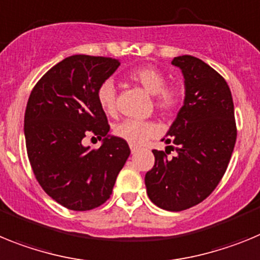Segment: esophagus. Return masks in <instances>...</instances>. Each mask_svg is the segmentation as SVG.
Masks as SVG:
<instances>
[{
	"label": "esophagus",
	"instance_id": "esophagus-1",
	"mask_svg": "<svg viewBox=\"0 0 260 260\" xmlns=\"http://www.w3.org/2000/svg\"><path fill=\"white\" fill-rule=\"evenodd\" d=\"M137 150H139V148H137V146L131 145V152H132V154H135V153H136Z\"/></svg>",
	"mask_w": 260,
	"mask_h": 260
}]
</instances>
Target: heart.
Instances as JSON below:
<instances>
[{
	"label": "heart",
	"mask_w": 260,
	"mask_h": 260,
	"mask_svg": "<svg viewBox=\"0 0 260 260\" xmlns=\"http://www.w3.org/2000/svg\"><path fill=\"white\" fill-rule=\"evenodd\" d=\"M129 78L140 83L150 95L154 96V106L158 111L171 112L182 101L183 91L178 86H168L166 76L159 69L150 65L133 69ZM96 99L103 111L112 115L116 111V86L112 80L101 83L96 91ZM115 136L125 140L131 145H143L157 133V125L153 121L127 119L114 127Z\"/></svg>",
	"instance_id": "heart-1"
}]
</instances>
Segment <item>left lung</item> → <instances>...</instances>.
<instances>
[{"instance_id": "left-lung-1", "label": "left lung", "mask_w": 260, "mask_h": 260, "mask_svg": "<svg viewBox=\"0 0 260 260\" xmlns=\"http://www.w3.org/2000/svg\"><path fill=\"white\" fill-rule=\"evenodd\" d=\"M171 64L184 78L183 106L164 139L177 145V155L153 150L155 162L146 173L145 186L155 205L178 212L202 203L217 187L233 153L237 129L226 81L193 56H178Z\"/></svg>"}]
</instances>
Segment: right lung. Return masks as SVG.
I'll return each mask as SVG.
<instances>
[{
	"label": "right lung",
	"mask_w": 260,
	"mask_h": 260,
	"mask_svg": "<svg viewBox=\"0 0 260 260\" xmlns=\"http://www.w3.org/2000/svg\"><path fill=\"white\" fill-rule=\"evenodd\" d=\"M120 61L73 55L51 68L36 83L24 114L31 168L42 188L72 211H90L110 198L117 174L131 154L127 141L111 136L96 99L101 83ZM94 134L99 149L83 145Z\"/></svg>",
	"instance_id": "add662e5"
}]
</instances>
